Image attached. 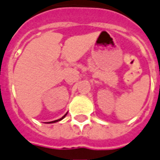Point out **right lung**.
Returning <instances> with one entry per match:
<instances>
[{
    "label": "right lung",
    "mask_w": 160,
    "mask_h": 160,
    "mask_svg": "<svg viewBox=\"0 0 160 160\" xmlns=\"http://www.w3.org/2000/svg\"><path fill=\"white\" fill-rule=\"evenodd\" d=\"M66 115H67V113H66V114H65V115H63L62 117L61 118V119H59V120H56V121H53V122H48V123H53V122H59V121H61V120H62L63 118L65 117V116H66Z\"/></svg>",
    "instance_id": "1"
}]
</instances>
